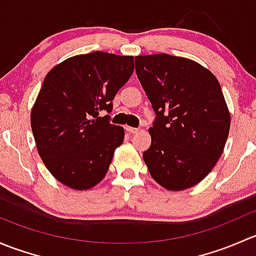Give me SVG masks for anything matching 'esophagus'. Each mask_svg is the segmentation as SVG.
Returning <instances> with one entry per match:
<instances>
[{
    "mask_svg": "<svg viewBox=\"0 0 256 256\" xmlns=\"http://www.w3.org/2000/svg\"><path fill=\"white\" fill-rule=\"evenodd\" d=\"M125 128L128 134H135L138 131V128H131V126H125Z\"/></svg>",
    "mask_w": 256,
    "mask_h": 256,
    "instance_id": "obj_1",
    "label": "esophagus"
}]
</instances>
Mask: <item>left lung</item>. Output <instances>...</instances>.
<instances>
[{
    "label": "left lung",
    "instance_id": "left-lung-1",
    "mask_svg": "<svg viewBox=\"0 0 256 256\" xmlns=\"http://www.w3.org/2000/svg\"><path fill=\"white\" fill-rule=\"evenodd\" d=\"M138 78L156 121L144 161L168 190L198 184L223 154L230 112L214 74L197 62L168 54L135 56Z\"/></svg>",
    "mask_w": 256,
    "mask_h": 256
}]
</instances>
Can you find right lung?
<instances>
[{
	"label": "right lung",
	"instance_id": "add662e5",
	"mask_svg": "<svg viewBox=\"0 0 256 256\" xmlns=\"http://www.w3.org/2000/svg\"><path fill=\"white\" fill-rule=\"evenodd\" d=\"M132 72L134 56L92 52L66 59L46 76L30 128L43 164L66 187L90 190L106 174L125 131L99 112H112Z\"/></svg>",
	"mask_w": 256,
	"mask_h": 256
}]
</instances>
